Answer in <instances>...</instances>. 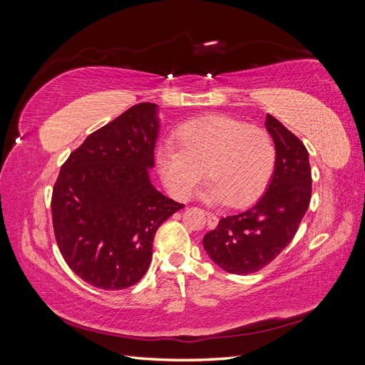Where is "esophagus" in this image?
Instances as JSON below:
<instances>
[{
  "label": "esophagus",
  "instance_id": "1",
  "mask_svg": "<svg viewBox=\"0 0 365 365\" xmlns=\"http://www.w3.org/2000/svg\"><path fill=\"white\" fill-rule=\"evenodd\" d=\"M205 216H207V225H208V228H215L217 225V222H219V217L216 215H213V213H210V212H207Z\"/></svg>",
  "mask_w": 365,
  "mask_h": 365
}]
</instances>
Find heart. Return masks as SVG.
I'll list each match as a JSON object with an SVG mask.
<instances>
[{"label":"heart","mask_w":365,"mask_h":365,"mask_svg":"<svg viewBox=\"0 0 365 365\" xmlns=\"http://www.w3.org/2000/svg\"><path fill=\"white\" fill-rule=\"evenodd\" d=\"M176 148L164 145L157 165L176 197H189L205 175L204 200L245 207L267 189L275 169L269 132L227 114H208L185 121L175 132Z\"/></svg>","instance_id":"b5f03b06"}]
</instances>
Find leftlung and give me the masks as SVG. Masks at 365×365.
<instances>
[{"label":"left lung","mask_w":365,"mask_h":365,"mask_svg":"<svg viewBox=\"0 0 365 365\" xmlns=\"http://www.w3.org/2000/svg\"><path fill=\"white\" fill-rule=\"evenodd\" d=\"M264 126L277 152L267 192L247 212L220 219L202 239L210 259L231 274L269 264L291 244L311 202V164L302 140L269 114Z\"/></svg>","instance_id":"obj_1"}]
</instances>
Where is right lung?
Masks as SVG:
<instances>
[{
	"mask_svg": "<svg viewBox=\"0 0 365 365\" xmlns=\"http://www.w3.org/2000/svg\"><path fill=\"white\" fill-rule=\"evenodd\" d=\"M155 103H138L88 135L62 164L51 196L63 260L94 288L126 289L146 274L157 230L184 204L152 185Z\"/></svg>",
	"mask_w": 365,
	"mask_h": 365,
	"instance_id": "obj_1",
	"label": "right lung"
}]
</instances>
